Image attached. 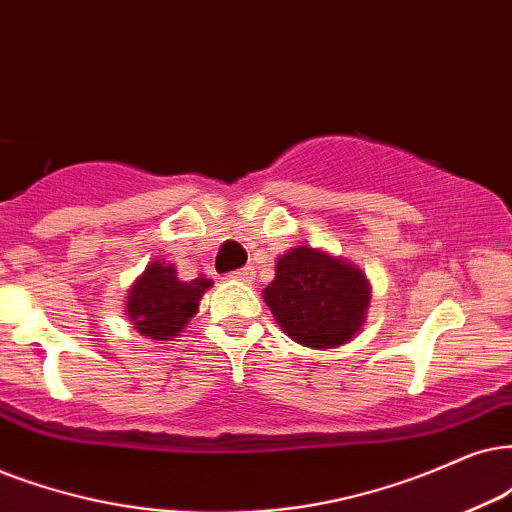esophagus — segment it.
Masks as SVG:
<instances>
[{
	"label": "esophagus",
	"instance_id": "esophagus-1",
	"mask_svg": "<svg viewBox=\"0 0 512 512\" xmlns=\"http://www.w3.org/2000/svg\"><path fill=\"white\" fill-rule=\"evenodd\" d=\"M252 276H255V269H252V267H241V269L231 271V274H229V278H234V281H243V283L252 281Z\"/></svg>",
	"mask_w": 512,
	"mask_h": 512
}]
</instances>
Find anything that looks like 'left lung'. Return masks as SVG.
Wrapping results in <instances>:
<instances>
[{"label":"left lung","instance_id":"8db88e82","mask_svg":"<svg viewBox=\"0 0 512 512\" xmlns=\"http://www.w3.org/2000/svg\"><path fill=\"white\" fill-rule=\"evenodd\" d=\"M264 302L295 342L331 349L352 340L364 323L368 283L352 264L300 245L278 257Z\"/></svg>","mask_w":512,"mask_h":512}]
</instances>
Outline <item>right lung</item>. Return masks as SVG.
I'll return each mask as SVG.
<instances>
[{"label": "right lung", "mask_w": 512, "mask_h": 512, "mask_svg": "<svg viewBox=\"0 0 512 512\" xmlns=\"http://www.w3.org/2000/svg\"><path fill=\"white\" fill-rule=\"evenodd\" d=\"M205 288H210L208 278L179 281L177 271L170 264H148L129 290V321L151 340H170L196 314Z\"/></svg>", "instance_id": "add662e5"}]
</instances>
